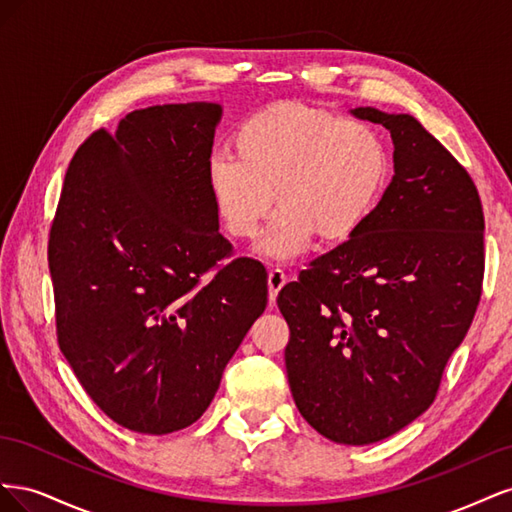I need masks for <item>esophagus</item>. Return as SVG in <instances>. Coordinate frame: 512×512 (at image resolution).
I'll use <instances>...</instances> for the list:
<instances>
[{
	"label": "esophagus",
	"mask_w": 512,
	"mask_h": 512,
	"mask_svg": "<svg viewBox=\"0 0 512 512\" xmlns=\"http://www.w3.org/2000/svg\"><path fill=\"white\" fill-rule=\"evenodd\" d=\"M286 282H288V277L282 269H271L269 271V297H271V301L277 299V292H280L286 286Z\"/></svg>",
	"instance_id": "esophagus-1"
}]
</instances>
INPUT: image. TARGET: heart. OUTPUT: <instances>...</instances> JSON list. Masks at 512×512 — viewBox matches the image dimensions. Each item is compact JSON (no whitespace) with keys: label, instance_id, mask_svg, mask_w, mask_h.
Segmentation results:
<instances>
[{"label":"heart","instance_id":"obj_1","mask_svg":"<svg viewBox=\"0 0 512 512\" xmlns=\"http://www.w3.org/2000/svg\"><path fill=\"white\" fill-rule=\"evenodd\" d=\"M235 153H213L207 188L218 220L237 241L254 239L277 213L260 252L292 258L318 235L354 237L376 211L391 175L384 132L361 117H339L297 102H277L247 117Z\"/></svg>","mask_w":512,"mask_h":512}]
</instances>
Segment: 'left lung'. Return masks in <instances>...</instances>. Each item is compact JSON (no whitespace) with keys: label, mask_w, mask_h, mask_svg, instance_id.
<instances>
[{"label":"left lung","mask_w":512,"mask_h":512,"mask_svg":"<svg viewBox=\"0 0 512 512\" xmlns=\"http://www.w3.org/2000/svg\"><path fill=\"white\" fill-rule=\"evenodd\" d=\"M352 113L391 132L393 181L367 224L309 262L277 307L294 404L324 438L363 446L436 399L483 290L485 218L468 170L412 115Z\"/></svg>","instance_id":"obj_1"}]
</instances>
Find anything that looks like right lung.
<instances>
[{"instance_id":"right-lung-1","label":"right lung","mask_w":512,"mask_h":512,"mask_svg":"<svg viewBox=\"0 0 512 512\" xmlns=\"http://www.w3.org/2000/svg\"><path fill=\"white\" fill-rule=\"evenodd\" d=\"M213 102L134 111L76 149L49 235L61 352L121 427L198 421L267 307V271L235 258L207 188ZM212 275L209 276L208 273Z\"/></svg>"}]
</instances>
